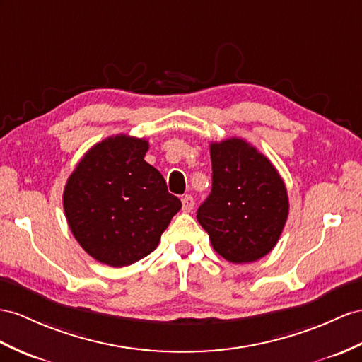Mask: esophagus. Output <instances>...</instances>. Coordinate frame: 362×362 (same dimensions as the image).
Listing matches in <instances>:
<instances>
[{"label": "esophagus", "instance_id": "esophagus-1", "mask_svg": "<svg viewBox=\"0 0 362 362\" xmlns=\"http://www.w3.org/2000/svg\"><path fill=\"white\" fill-rule=\"evenodd\" d=\"M181 202H182V211H192V209H193V206H195V201H193V198H192V195H184L182 198H181Z\"/></svg>", "mask_w": 362, "mask_h": 362}]
</instances>
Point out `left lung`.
<instances>
[{
  "label": "left lung",
  "mask_w": 362,
  "mask_h": 362,
  "mask_svg": "<svg viewBox=\"0 0 362 362\" xmlns=\"http://www.w3.org/2000/svg\"><path fill=\"white\" fill-rule=\"evenodd\" d=\"M211 192L197 211L211 247L235 264L275 247L288 216L286 184L267 156L247 141L210 144Z\"/></svg>",
  "instance_id": "1"
}]
</instances>
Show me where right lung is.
Segmentation results:
<instances>
[{
	"label": "right lung",
	"instance_id": "1",
	"mask_svg": "<svg viewBox=\"0 0 362 362\" xmlns=\"http://www.w3.org/2000/svg\"><path fill=\"white\" fill-rule=\"evenodd\" d=\"M147 151L146 139L105 138L87 151L64 187V214L75 240L110 267L152 253L181 209L163 175L144 161Z\"/></svg>",
	"mask_w": 362,
	"mask_h": 362
}]
</instances>
